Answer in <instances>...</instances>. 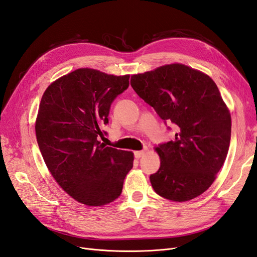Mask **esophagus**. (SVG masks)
Wrapping results in <instances>:
<instances>
[{"mask_svg":"<svg viewBox=\"0 0 257 257\" xmlns=\"http://www.w3.org/2000/svg\"><path fill=\"white\" fill-rule=\"evenodd\" d=\"M145 150H142V151H135L134 152V155H135V158L136 159H139V158H142V157H144V154H145Z\"/></svg>","mask_w":257,"mask_h":257,"instance_id":"esophagus-1","label":"esophagus"}]
</instances>
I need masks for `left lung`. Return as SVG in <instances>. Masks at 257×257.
Returning <instances> with one entry per match:
<instances>
[{"label":"left lung","mask_w":257,"mask_h":257,"mask_svg":"<svg viewBox=\"0 0 257 257\" xmlns=\"http://www.w3.org/2000/svg\"><path fill=\"white\" fill-rule=\"evenodd\" d=\"M131 85L176 130L173 141L155 149L161 166L150 176L152 188L174 201L199 196L213 183L230 143V113L216 84L196 69L170 64L133 75Z\"/></svg>","instance_id":"obj_1"}]
</instances>
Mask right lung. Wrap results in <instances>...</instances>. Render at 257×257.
<instances>
[{
  "mask_svg": "<svg viewBox=\"0 0 257 257\" xmlns=\"http://www.w3.org/2000/svg\"><path fill=\"white\" fill-rule=\"evenodd\" d=\"M130 75L79 68L51 83L42 97L36 139L52 177L69 196L87 206H103L120 196L133 153L105 147L108 114L128 88Z\"/></svg>",
  "mask_w": 257,
  "mask_h": 257,
  "instance_id": "1",
  "label": "right lung"
}]
</instances>
